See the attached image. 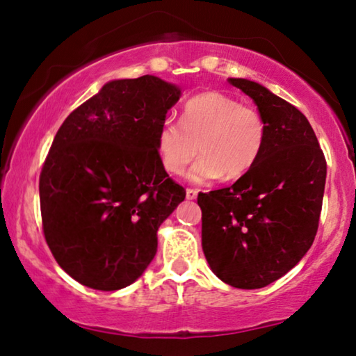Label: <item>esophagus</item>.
<instances>
[{"label":"esophagus","mask_w":356,"mask_h":356,"mask_svg":"<svg viewBox=\"0 0 356 356\" xmlns=\"http://www.w3.org/2000/svg\"><path fill=\"white\" fill-rule=\"evenodd\" d=\"M197 197V189L188 188L186 189V199H196Z\"/></svg>","instance_id":"obj_1"}]
</instances>
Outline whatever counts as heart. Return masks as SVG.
<instances>
[{"label": "heart", "instance_id": "1", "mask_svg": "<svg viewBox=\"0 0 356 356\" xmlns=\"http://www.w3.org/2000/svg\"><path fill=\"white\" fill-rule=\"evenodd\" d=\"M267 128L256 108L241 105L222 92H204L184 104L181 123L165 120L157 129L155 147L162 167L181 175L196 157L189 178L211 183L240 179L254 168L266 145Z\"/></svg>", "mask_w": 356, "mask_h": 356}]
</instances>
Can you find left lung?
<instances>
[{"label": "left lung", "mask_w": 356, "mask_h": 356, "mask_svg": "<svg viewBox=\"0 0 356 356\" xmlns=\"http://www.w3.org/2000/svg\"><path fill=\"white\" fill-rule=\"evenodd\" d=\"M266 121L254 168L232 186L199 193L202 250L218 279L262 289L298 264L319 227L327 163L309 121L289 102L248 79H228Z\"/></svg>", "instance_id": "obj_1"}]
</instances>
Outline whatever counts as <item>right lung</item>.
<instances>
[{"label":"right lung","mask_w":356,"mask_h":356,"mask_svg":"<svg viewBox=\"0 0 356 356\" xmlns=\"http://www.w3.org/2000/svg\"><path fill=\"white\" fill-rule=\"evenodd\" d=\"M181 90L155 76L111 81L58 129L40 173L42 227L66 274L120 290L157 252V230L186 196L155 138Z\"/></svg>","instance_id":"right-lung-1"}]
</instances>
